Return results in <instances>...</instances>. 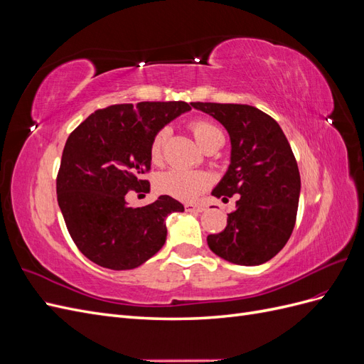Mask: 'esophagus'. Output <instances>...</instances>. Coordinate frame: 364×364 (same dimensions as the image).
<instances>
[{
	"mask_svg": "<svg viewBox=\"0 0 364 364\" xmlns=\"http://www.w3.org/2000/svg\"><path fill=\"white\" fill-rule=\"evenodd\" d=\"M185 211L188 213H202L205 211V206L200 203H185Z\"/></svg>",
	"mask_w": 364,
	"mask_h": 364,
	"instance_id": "obj_1",
	"label": "esophagus"
}]
</instances>
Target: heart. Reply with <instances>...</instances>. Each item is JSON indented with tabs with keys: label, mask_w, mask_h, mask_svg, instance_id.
Listing matches in <instances>:
<instances>
[{
	"label": "heart",
	"mask_w": 364,
	"mask_h": 364,
	"mask_svg": "<svg viewBox=\"0 0 364 364\" xmlns=\"http://www.w3.org/2000/svg\"><path fill=\"white\" fill-rule=\"evenodd\" d=\"M190 129L196 141L199 142V146L205 150L222 146L223 142V134L215 124L208 119H194L190 123ZM168 138V129L162 127L159 129L155 136L151 138L150 142V159L153 164H159L162 161L164 153V144ZM209 176L203 171L196 170H183V168H170L159 173L156 176V190L159 193L168 194L171 197H176L179 200H194L196 197H199L208 186H209Z\"/></svg>",
	"instance_id": "b5f03b06"
}]
</instances>
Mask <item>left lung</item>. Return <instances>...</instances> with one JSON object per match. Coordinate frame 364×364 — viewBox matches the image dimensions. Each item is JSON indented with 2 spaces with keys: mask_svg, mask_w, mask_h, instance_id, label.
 I'll list each match as a JSON object with an SVG mask.
<instances>
[{
  "mask_svg": "<svg viewBox=\"0 0 364 364\" xmlns=\"http://www.w3.org/2000/svg\"><path fill=\"white\" fill-rule=\"evenodd\" d=\"M220 121L230 136V164L213 196L238 194L235 211L220 234L208 235L215 255L240 266L272 259L287 243L296 223L301 176L282 129L249 105L191 103Z\"/></svg>",
  "mask_w": 364,
  "mask_h": 364,
  "instance_id": "left-lung-1",
  "label": "left lung"
}]
</instances>
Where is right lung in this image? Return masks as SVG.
I'll use <instances>...</instances> for the list:
<instances>
[{"label": "right lung", "instance_id": "right-lung-1", "mask_svg": "<svg viewBox=\"0 0 364 364\" xmlns=\"http://www.w3.org/2000/svg\"><path fill=\"white\" fill-rule=\"evenodd\" d=\"M185 102H141L98 109L77 126L63 147L56 179L68 232L83 255L105 269L130 270L164 246L165 218L183 205L159 196L130 208L129 191H147L150 142L171 119L190 111Z\"/></svg>", "mask_w": 364, "mask_h": 364}]
</instances>
